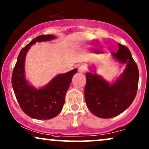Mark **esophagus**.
I'll use <instances>...</instances> for the list:
<instances>
[{"instance_id": "34e87169", "label": "esophagus", "mask_w": 149, "mask_h": 149, "mask_svg": "<svg viewBox=\"0 0 149 149\" xmlns=\"http://www.w3.org/2000/svg\"><path fill=\"white\" fill-rule=\"evenodd\" d=\"M87 71V68L85 67L84 65H80L78 67V72L80 73H85Z\"/></svg>"}]
</instances>
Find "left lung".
Here are the masks:
<instances>
[{"label": "left lung", "mask_w": 149, "mask_h": 149, "mask_svg": "<svg viewBox=\"0 0 149 149\" xmlns=\"http://www.w3.org/2000/svg\"><path fill=\"white\" fill-rule=\"evenodd\" d=\"M117 52L112 56L126 67L119 78L110 84L96 73L86 74L85 99L87 107L94 115L110 118L125 111L136 97L139 83V70L130 51L118 43Z\"/></svg>", "instance_id": "8db88e82"}]
</instances>
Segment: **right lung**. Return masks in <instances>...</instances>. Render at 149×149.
<instances>
[{"mask_svg":"<svg viewBox=\"0 0 149 149\" xmlns=\"http://www.w3.org/2000/svg\"><path fill=\"white\" fill-rule=\"evenodd\" d=\"M56 38L53 35H41L33 38L22 49L13 69L12 85L17 100L22 110L32 118L48 120L56 117L62 110L65 95L73 75L74 69L67 73L59 74L45 87L36 89L29 84L25 78V57L31 46L36 42L48 41Z\"/></svg>","mask_w":149,"mask_h":149,"instance_id":"right-lung-1","label":"right lung"}]
</instances>
